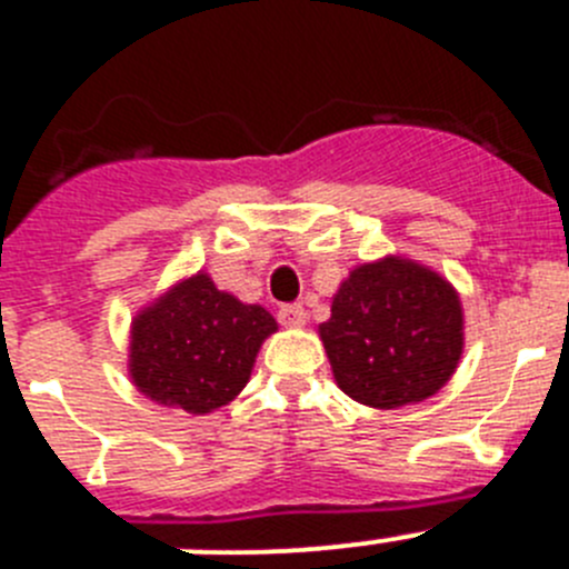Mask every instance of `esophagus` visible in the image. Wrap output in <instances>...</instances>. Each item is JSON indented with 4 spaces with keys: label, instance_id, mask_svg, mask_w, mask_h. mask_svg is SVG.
<instances>
[{
    "label": "esophagus",
    "instance_id": "34e87169",
    "mask_svg": "<svg viewBox=\"0 0 569 569\" xmlns=\"http://www.w3.org/2000/svg\"><path fill=\"white\" fill-rule=\"evenodd\" d=\"M279 321L284 327H305V321H307V312H305V307L301 305H284V307H279Z\"/></svg>",
    "mask_w": 569,
    "mask_h": 569
}]
</instances>
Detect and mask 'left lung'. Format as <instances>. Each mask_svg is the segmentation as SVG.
<instances>
[{
  "label": "left lung",
  "instance_id": "8db88e82",
  "mask_svg": "<svg viewBox=\"0 0 569 569\" xmlns=\"http://www.w3.org/2000/svg\"><path fill=\"white\" fill-rule=\"evenodd\" d=\"M319 327L336 383L372 409L431 398L462 356V305L437 270L403 257L358 264Z\"/></svg>",
  "mask_w": 569,
  "mask_h": 569
}]
</instances>
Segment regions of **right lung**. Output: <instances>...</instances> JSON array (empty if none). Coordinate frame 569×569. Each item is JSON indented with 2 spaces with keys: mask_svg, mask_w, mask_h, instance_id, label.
Listing matches in <instances>:
<instances>
[{
  "mask_svg": "<svg viewBox=\"0 0 569 569\" xmlns=\"http://www.w3.org/2000/svg\"><path fill=\"white\" fill-rule=\"evenodd\" d=\"M276 327L264 307L217 290L200 270L134 316L129 375L154 403L208 415L242 392Z\"/></svg>",
  "mask_w": 569,
  "mask_h": 569,
  "instance_id": "obj_1",
  "label": "right lung"
}]
</instances>
